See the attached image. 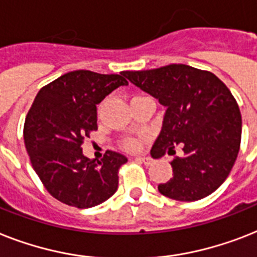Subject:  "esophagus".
Instances as JSON below:
<instances>
[{"mask_svg": "<svg viewBox=\"0 0 257 257\" xmlns=\"http://www.w3.org/2000/svg\"><path fill=\"white\" fill-rule=\"evenodd\" d=\"M136 160L140 162H143L145 165H150L152 164V160L149 157H145V156H139V157H136Z\"/></svg>", "mask_w": 257, "mask_h": 257, "instance_id": "esophagus-1", "label": "esophagus"}]
</instances>
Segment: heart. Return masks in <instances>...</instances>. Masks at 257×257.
Wrapping results in <instances>:
<instances>
[{
	"instance_id": "heart-1",
	"label": "heart",
	"mask_w": 257,
	"mask_h": 257,
	"mask_svg": "<svg viewBox=\"0 0 257 257\" xmlns=\"http://www.w3.org/2000/svg\"><path fill=\"white\" fill-rule=\"evenodd\" d=\"M124 148L126 150H131V152H135L140 148V141L136 139H126L124 140V143H122Z\"/></svg>"
}]
</instances>
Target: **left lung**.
Listing matches in <instances>:
<instances>
[{
	"mask_svg": "<svg viewBox=\"0 0 257 257\" xmlns=\"http://www.w3.org/2000/svg\"><path fill=\"white\" fill-rule=\"evenodd\" d=\"M125 78L166 107L150 154L182 157L170 164L173 178L158 191L176 201L194 202L214 193L230 174L240 149L241 114L235 97L218 76L186 64L124 71Z\"/></svg>",
	"mask_w": 257,
	"mask_h": 257,
	"instance_id": "left-lung-1",
	"label": "left lung"
}]
</instances>
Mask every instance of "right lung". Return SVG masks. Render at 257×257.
Listing matches in <instances>:
<instances>
[{
    "instance_id": "right-lung-1",
    "label": "right lung",
    "mask_w": 257,
    "mask_h": 257,
    "mask_svg": "<svg viewBox=\"0 0 257 257\" xmlns=\"http://www.w3.org/2000/svg\"><path fill=\"white\" fill-rule=\"evenodd\" d=\"M122 74L71 71L39 89L25 120L30 162L46 190L68 206L89 208L116 193L118 169L128 158L108 150L96 162L83 156L81 144L97 129L99 104L120 85Z\"/></svg>"
}]
</instances>
